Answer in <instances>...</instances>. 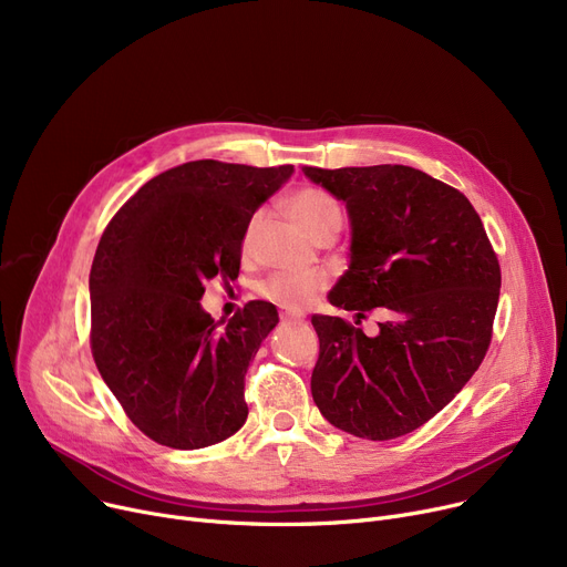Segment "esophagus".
I'll return each mask as SVG.
<instances>
[{
    "mask_svg": "<svg viewBox=\"0 0 567 567\" xmlns=\"http://www.w3.org/2000/svg\"><path fill=\"white\" fill-rule=\"evenodd\" d=\"M280 319L282 321H299V319H303V315L301 312H280Z\"/></svg>",
    "mask_w": 567,
    "mask_h": 567,
    "instance_id": "34e87169",
    "label": "esophagus"
}]
</instances>
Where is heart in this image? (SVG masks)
Returning <instances> with one entry per match:
<instances>
[{
  "label": "heart",
  "instance_id": "heart-1",
  "mask_svg": "<svg viewBox=\"0 0 567 567\" xmlns=\"http://www.w3.org/2000/svg\"><path fill=\"white\" fill-rule=\"evenodd\" d=\"M287 212L312 241L321 236H336L342 227V208L340 204L321 188H299L287 197ZM264 227V212H255L241 234V252L252 257L257 250L259 231ZM321 276H296L278 274L261 285V296L285 310H301L321 291Z\"/></svg>",
  "mask_w": 567,
  "mask_h": 567
}]
</instances>
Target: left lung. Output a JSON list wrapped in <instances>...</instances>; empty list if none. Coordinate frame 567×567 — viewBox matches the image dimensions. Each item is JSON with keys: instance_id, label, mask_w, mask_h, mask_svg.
<instances>
[{"instance_id": "obj_1", "label": "left lung", "mask_w": 567, "mask_h": 567, "mask_svg": "<svg viewBox=\"0 0 567 567\" xmlns=\"http://www.w3.org/2000/svg\"><path fill=\"white\" fill-rule=\"evenodd\" d=\"M306 176L347 204L351 261L336 308L381 315L368 338L342 317L312 315V398L331 425L389 441L425 425L481 368L492 342L501 266L481 216L453 186L406 165Z\"/></svg>"}]
</instances>
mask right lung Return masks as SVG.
<instances>
[{
  "label": "right lung",
  "mask_w": 567,
  "mask_h": 567,
  "mask_svg": "<svg viewBox=\"0 0 567 567\" xmlns=\"http://www.w3.org/2000/svg\"><path fill=\"white\" fill-rule=\"evenodd\" d=\"M291 172L184 163L146 182L101 236L89 274L94 361L133 425L167 449H206L248 419L246 372L278 310L250 301L220 329L199 299L206 280L238 278L244 227Z\"/></svg>",
  "instance_id": "add662e5"
}]
</instances>
